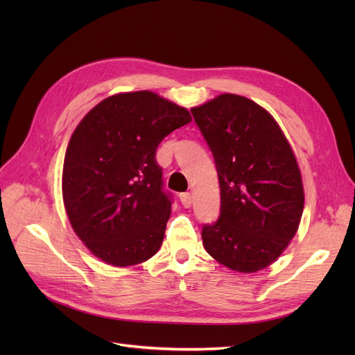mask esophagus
Instances as JSON below:
<instances>
[{
    "label": "esophagus",
    "mask_w": 355,
    "mask_h": 355,
    "mask_svg": "<svg viewBox=\"0 0 355 355\" xmlns=\"http://www.w3.org/2000/svg\"><path fill=\"white\" fill-rule=\"evenodd\" d=\"M179 198H180L182 206H184V207H191L192 197H191L189 192H182V194H179Z\"/></svg>",
    "instance_id": "34e87169"
}]
</instances>
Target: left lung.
<instances>
[{
  "label": "left lung",
  "mask_w": 355,
  "mask_h": 355,
  "mask_svg": "<svg viewBox=\"0 0 355 355\" xmlns=\"http://www.w3.org/2000/svg\"><path fill=\"white\" fill-rule=\"evenodd\" d=\"M191 112L220 188L219 218L202 225L204 249L230 270H263L295 237L304 211L292 148L274 118L243 96L225 93Z\"/></svg>",
  "instance_id": "8db88e82"
}]
</instances>
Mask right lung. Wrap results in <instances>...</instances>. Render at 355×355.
Instances as JSON below:
<instances>
[{"label":"right lung","instance_id":"add662e5","mask_svg":"<svg viewBox=\"0 0 355 355\" xmlns=\"http://www.w3.org/2000/svg\"><path fill=\"white\" fill-rule=\"evenodd\" d=\"M191 121L188 110L153 92L106 98L75 128L63 163V202L75 234L114 266H132L161 247L173 198L155 153Z\"/></svg>","mask_w":355,"mask_h":355}]
</instances>
